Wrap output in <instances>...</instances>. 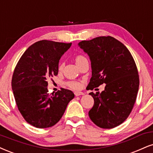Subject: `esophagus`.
I'll use <instances>...</instances> for the list:
<instances>
[{
	"label": "esophagus",
	"mask_w": 153,
	"mask_h": 153,
	"mask_svg": "<svg viewBox=\"0 0 153 153\" xmlns=\"http://www.w3.org/2000/svg\"><path fill=\"white\" fill-rule=\"evenodd\" d=\"M84 93H83V92H81V91H75L74 92V95L76 96V97H79V96H81V95H84Z\"/></svg>",
	"instance_id": "34e87169"
}]
</instances>
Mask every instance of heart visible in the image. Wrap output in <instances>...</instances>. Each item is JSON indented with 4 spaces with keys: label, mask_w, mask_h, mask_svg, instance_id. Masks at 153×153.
Returning a JSON list of instances; mask_svg holds the SVG:
<instances>
[{
    "label": "heart",
    "mask_w": 153,
    "mask_h": 153,
    "mask_svg": "<svg viewBox=\"0 0 153 153\" xmlns=\"http://www.w3.org/2000/svg\"><path fill=\"white\" fill-rule=\"evenodd\" d=\"M86 59L84 56L82 55H77L76 57H75V62H76V65H79L81 62L84 61V60ZM62 64L60 63L59 66H58V69L59 70H62ZM67 86H69V88H72V89H79L81 87V83L79 82H76V81H71V82H69L67 83Z\"/></svg>",
    "instance_id": "obj_1"
}]
</instances>
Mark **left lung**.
I'll list each match as a JSON object with an SVG mask.
<instances>
[{
    "instance_id": "obj_1",
    "label": "left lung",
    "mask_w": 153,
    "mask_h": 153,
    "mask_svg": "<svg viewBox=\"0 0 153 153\" xmlns=\"http://www.w3.org/2000/svg\"><path fill=\"white\" fill-rule=\"evenodd\" d=\"M78 45L91 60L88 89L105 84L101 93H89L94 100L89 118L101 128L116 127L128 117L136 100L139 76L134 59L125 45L111 36L83 40Z\"/></svg>"
}]
</instances>
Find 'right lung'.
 <instances>
[{
    "instance_id": "right-lung-1",
    "label": "right lung",
    "mask_w": 153,
    "mask_h": 153,
    "mask_svg": "<svg viewBox=\"0 0 153 153\" xmlns=\"http://www.w3.org/2000/svg\"><path fill=\"white\" fill-rule=\"evenodd\" d=\"M71 45L38 41L27 48L15 68L12 89L18 110L28 123L38 128L55 125L74 97L65 88L52 95L48 90V79L58 74L60 58Z\"/></svg>"
}]
</instances>
